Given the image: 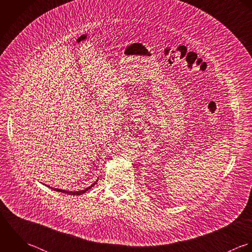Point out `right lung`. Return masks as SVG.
Segmentation results:
<instances>
[{
    "label": "right lung",
    "mask_w": 252,
    "mask_h": 252,
    "mask_svg": "<svg viewBox=\"0 0 252 252\" xmlns=\"http://www.w3.org/2000/svg\"><path fill=\"white\" fill-rule=\"evenodd\" d=\"M96 184V182H94L93 185H91L90 187H88L87 189H85V190H82V191H75V192H70V191H64V190H60V189H56V188H53V190L54 191H57V192H61V193H65V194H69V195H77V196H79V195H82V194H84L85 192H87V191H89L93 186H94ZM48 187H50V186H48ZM52 189V188H51Z\"/></svg>",
    "instance_id": "obj_1"
}]
</instances>
